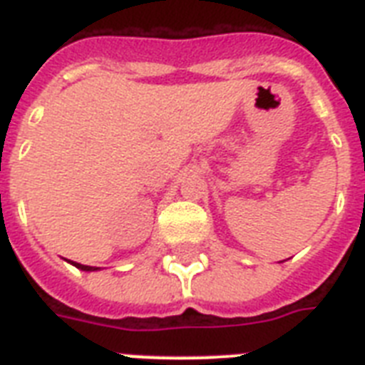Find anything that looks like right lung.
<instances>
[{
  "label": "right lung",
  "mask_w": 365,
  "mask_h": 365,
  "mask_svg": "<svg viewBox=\"0 0 365 365\" xmlns=\"http://www.w3.org/2000/svg\"><path fill=\"white\" fill-rule=\"evenodd\" d=\"M71 265H76L77 269H81V271H98V267H91V265H81V263H76V261H71Z\"/></svg>",
  "instance_id": "1"
}]
</instances>
